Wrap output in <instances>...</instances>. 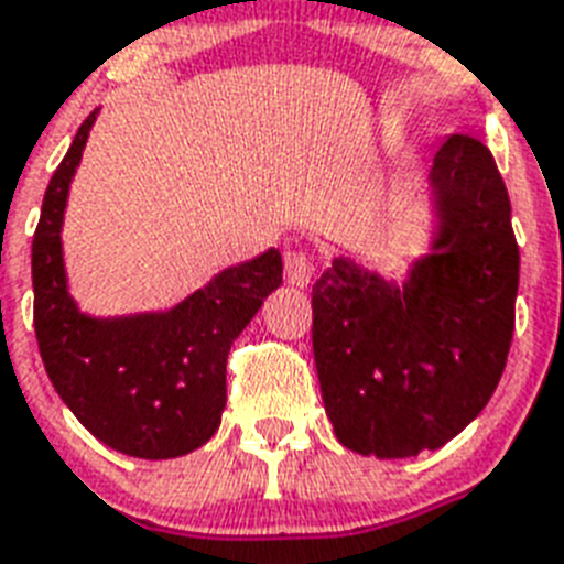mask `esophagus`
Listing matches in <instances>:
<instances>
[{"instance_id": "esophagus-1", "label": "esophagus", "mask_w": 564, "mask_h": 564, "mask_svg": "<svg viewBox=\"0 0 564 564\" xmlns=\"http://www.w3.org/2000/svg\"><path fill=\"white\" fill-rule=\"evenodd\" d=\"M314 276V262L302 250H288L285 253V282L291 288H308Z\"/></svg>"}]
</instances>
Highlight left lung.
Returning a JSON list of instances; mask_svg holds the SVG:
<instances>
[{
	"label": "left lung",
	"instance_id": "left-lung-1",
	"mask_svg": "<svg viewBox=\"0 0 564 564\" xmlns=\"http://www.w3.org/2000/svg\"><path fill=\"white\" fill-rule=\"evenodd\" d=\"M430 245L400 279L337 256L314 285L325 415L351 453L412 458L487 406L513 339L519 245L490 149L453 134L432 161Z\"/></svg>",
	"mask_w": 564,
	"mask_h": 564
}]
</instances>
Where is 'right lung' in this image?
Instances as JSON below:
<instances>
[{
	"label": "right lung",
	"instance_id": "right-lung-1",
	"mask_svg": "<svg viewBox=\"0 0 564 564\" xmlns=\"http://www.w3.org/2000/svg\"><path fill=\"white\" fill-rule=\"evenodd\" d=\"M97 109L51 178L31 250L34 328L51 386L97 441L132 458L187 455L216 435L232 339L282 285L276 248L218 271L164 311L97 316L68 288L63 221Z\"/></svg>",
	"mask_w": 564,
	"mask_h": 564
}]
</instances>
